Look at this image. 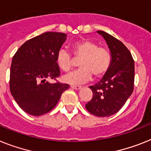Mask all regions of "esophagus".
I'll list each match as a JSON object with an SVG mask.
<instances>
[{"mask_svg":"<svg viewBox=\"0 0 151 151\" xmlns=\"http://www.w3.org/2000/svg\"><path fill=\"white\" fill-rule=\"evenodd\" d=\"M71 88H73V89H74V90H80V89H81L82 87H81V86L71 85Z\"/></svg>","mask_w":151,"mask_h":151,"instance_id":"34e87169","label":"esophagus"}]
</instances>
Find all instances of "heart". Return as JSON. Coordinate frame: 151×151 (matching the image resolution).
<instances>
[{
  "label": "heart",
  "instance_id": "1",
  "mask_svg": "<svg viewBox=\"0 0 151 151\" xmlns=\"http://www.w3.org/2000/svg\"><path fill=\"white\" fill-rule=\"evenodd\" d=\"M73 55L81 59L80 68L73 70L63 78L66 83L70 84H81L86 83L93 75L94 78L103 77L108 71L112 62L111 51L105 47H101L97 43L90 40H83L73 44ZM58 66L63 71H68L72 66V58L69 52L60 49L56 57Z\"/></svg>",
  "mask_w": 151,
  "mask_h": 151
}]
</instances>
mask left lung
I'll use <instances>...</instances> for the list:
<instances>
[{
  "label": "left lung",
  "instance_id": "obj_1",
  "mask_svg": "<svg viewBox=\"0 0 151 151\" xmlns=\"http://www.w3.org/2000/svg\"><path fill=\"white\" fill-rule=\"evenodd\" d=\"M106 40L112 56L108 71L93 86L92 99L85 105L91 114L109 116L118 112L134 91V61L121 41L103 30H97Z\"/></svg>",
  "mask_w": 151,
  "mask_h": 151
}]
</instances>
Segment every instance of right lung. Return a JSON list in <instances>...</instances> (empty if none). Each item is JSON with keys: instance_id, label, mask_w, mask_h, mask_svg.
<instances>
[{"instance_id": "right-lung-1", "label": "right lung", "mask_w": 151, "mask_h": 151, "mask_svg": "<svg viewBox=\"0 0 151 151\" xmlns=\"http://www.w3.org/2000/svg\"><path fill=\"white\" fill-rule=\"evenodd\" d=\"M67 39L60 32H45L22 44L14 55L10 72V91L23 111L33 116L50 112L70 85L46 79L60 76L58 52Z\"/></svg>"}]
</instances>
